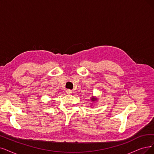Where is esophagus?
Returning a JSON list of instances; mask_svg holds the SVG:
<instances>
[{
	"label": "esophagus",
	"instance_id": "esophagus-1",
	"mask_svg": "<svg viewBox=\"0 0 154 154\" xmlns=\"http://www.w3.org/2000/svg\"><path fill=\"white\" fill-rule=\"evenodd\" d=\"M66 94H68V95H71V94H72V91L71 90H66Z\"/></svg>",
	"mask_w": 154,
	"mask_h": 154
}]
</instances>
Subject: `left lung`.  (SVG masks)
I'll use <instances>...</instances> for the list:
<instances>
[{
	"mask_svg": "<svg viewBox=\"0 0 154 154\" xmlns=\"http://www.w3.org/2000/svg\"><path fill=\"white\" fill-rule=\"evenodd\" d=\"M90 100H91V102H97V101L98 100V98H97V97H95V96H92V97H90ZM91 104H92V103H91Z\"/></svg>",
	"mask_w": 154,
	"mask_h": 154,
	"instance_id": "1",
	"label": "left lung"
}]
</instances>
